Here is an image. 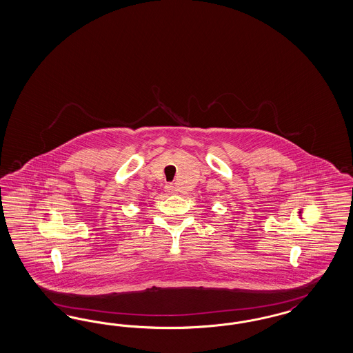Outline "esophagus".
I'll list each match as a JSON object with an SVG mask.
<instances>
[{"label":"esophagus","instance_id":"obj_1","mask_svg":"<svg viewBox=\"0 0 353 353\" xmlns=\"http://www.w3.org/2000/svg\"><path fill=\"white\" fill-rule=\"evenodd\" d=\"M165 191H166V194H172L176 192V188L172 185V184H166L165 185Z\"/></svg>","mask_w":353,"mask_h":353}]
</instances>
